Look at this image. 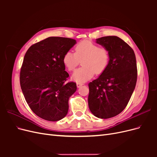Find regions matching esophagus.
Listing matches in <instances>:
<instances>
[{
    "label": "esophagus",
    "mask_w": 157,
    "mask_h": 157,
    "mask_svg": "<svg viewBox=\"0 0 157 157\" xmlns=\"http://www.w3.org/2000/svg\"><path fill=\"white\" fill-rule=\"evenodd\" d=\"M84 84L83 83H81V82H77V88H80L81 86H82Z\"/></svg>",
    "instance_id": "esophagus-1"
}]
</instances>
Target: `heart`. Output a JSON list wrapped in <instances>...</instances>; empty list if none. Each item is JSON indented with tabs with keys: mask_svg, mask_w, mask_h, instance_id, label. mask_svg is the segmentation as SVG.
Here are the masks:
<instances>
[{
	"mask_svg": "<svg viewBox=\"0 0 157 157\" xmlns=\"http://www.w3.org/2000/svg\"><path fill=\"white\" fill-rule=\"evenodd\" d=\"M81 60L82 67L75 71L72 79L84 82L91 78L94 73L101 75L108 67L109 52L105 47H99L90 41H82L75 48V53L69 51L63 56V61L68 71H73Z\"/></svg>",
	"mask_w": 157,
	"mask_h": 157,
	"instance_id": "heart-1",
	"label": "heart"
}]
</instances>
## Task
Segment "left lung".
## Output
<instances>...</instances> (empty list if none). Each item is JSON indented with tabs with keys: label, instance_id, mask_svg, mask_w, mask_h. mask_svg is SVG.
Returning <instances> with one entry per match:
<instances>
[{
	"label": "left lung",
	"instance_id": "8db88e82",
	"mask_svg": "<svg viewBox=\"0 0 157 157\" xmlns=\"http://www.w3.org/2000/svg\"><path fill=\"white\" fill-rule=\"evenodd\" d=\"M109 52V63L99 77L88 84V106L98 118H109L121 113L129 101L137 81L134 50L116 36L96 39Z\"/></svg>",
	"mask_w": 157,
	"mask_h": 157
}]
</instances>
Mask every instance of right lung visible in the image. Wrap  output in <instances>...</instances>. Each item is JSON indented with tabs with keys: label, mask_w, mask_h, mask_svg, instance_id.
I'll use <instances>...</instances> for the list:
<instances>
[{
	"label": "right lung",
	"mask_w": 157,
	"mask_h": 157,
	"mask_svg": "<svg viewBox=\"0 0 157 157\" xmlns=\"http://www.w3.org/2000/svg\"><path fill=\"white\" fill-rule=\"evenodd\" d=\"M77 43L69 38L51 36L32 45L23 59L20 85L35 114L44 120L58 121L68 113L69 99L77 90L75 82H65L69 74L63 59Z\"/></svg>",
	"instance_id": "add662e5"
}]
</instances>
